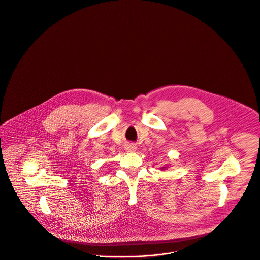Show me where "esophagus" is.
<instances>
[{"mask_svg":"<svg viewBox=\"0 0 260 260\" xmlns=\"http://www.w3.org/2000/svg\"><path fill=\"white\" fill-rule=\"evenodd\" d=\"M125 151L127 153H134L137 151V146L135 144H128L125 146Z\"/></svg>","mask_w":260,"mask_h":260,"instance_id":"obj_1","label":"esophagus"}]
</instances>
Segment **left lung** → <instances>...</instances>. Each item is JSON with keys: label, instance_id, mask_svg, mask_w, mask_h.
<instances>
[{"label": "left lung", "instance_id": "obj_1", "mask_svg": "<svg viewBox=\"0 0 260 260\" xmlns=\"http://www.w3.org/2000/svg\"><path fill=\"white\" fill-rule=\"evenodd\" d=\"M167 168H168V167H167V165H166V166H164V167H161V168H160V170H161V171H165V170H166V169H167Z\"/></svg>", "mask_w": 260, "mask_h": 260}]
</instances>
